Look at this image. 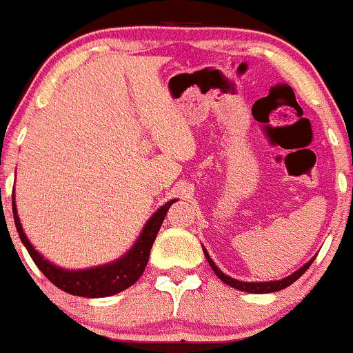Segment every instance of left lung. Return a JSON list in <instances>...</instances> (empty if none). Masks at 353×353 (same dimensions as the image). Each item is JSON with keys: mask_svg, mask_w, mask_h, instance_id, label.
<instances>
[{"mask_svg": "<svg viewBox=\"0 0 353 353\" xmlns=\"http://www.w3.org/2000/svg\"><path fill=\"white\" fill-rule=\"evenodd\" d=\"M204 256L205 259H208L209 266L212 268V271L216 273V276L219 278V280L223 281V283L230 285L232 288H236V290H242V292H249V294H271V292H278V290H283V288L290 287L294 281L299 280L300 276H302L303 273H305L307 270H309V266L312 264L314 259H310L309 263L303 264L302 268H300L299 271H295L294 274H290V276L283 278V280H278V281H264V283H247V281H239V280H233V278L226 276L225 273H221V271L218 270V266H216L214 263H212V259L209 257V254L205 252L204 249Z\"/></svg>", "mask_w": 353, "mask_h": 353, "instance_id": "8db88e82", "label": "left lung"}]
</instances>
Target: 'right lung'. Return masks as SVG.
Returning a JSON list of instances; mask_svg holds the SVG:
<instances>
[{
  "mask_svg": "<svg viewBox=\"0 0 353 353\" xmlns=\"http://www.w3.org/2000/svg\"><path fill=\"white\" fill-rule=\"evenodd\" d=\"M173 202H175V199L166 202L161 209H158V212H154V216L149 219L148 225L142 230L141 236H139V240L135 242V245L132 247L121 259H118L117 263L106 264V266L82 271H66L61 270V268H57L54 264L48 263V261L30 245L26 233H23L22 225H20L19 214H17L15 199H13V219H15V226L17 232H19L20 240H22V243L26 245V249L29 250L30 257H32L36 266L41 270V273H43L51 283L57 285L58 288H61L66 294L96 299V296H110L114 294H120V292L132 287V285L142 276L145 266H148L152 243H154L156 235H158L159 228H161L163 225V219H165L166 212H168L170 205H172Z\"/></svg>",
  "mask_w": 353,
  "mask_h": 353,
  "instance_id": "add662e5",
  "label": "right lung"
}]
</instances>
